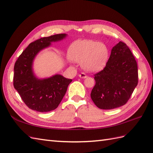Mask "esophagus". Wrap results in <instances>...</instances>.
<instances>
[{
	"label": "esophagus",
	"instance_id": "1",
	"mask_svg": "<svg viewBox=\"0 0 153 153\" xmlns=\"http://www.w3.org/2000/svg\"><path fill=\"white\" fill-rule=\"evenodd\" d=\"M79 77H80V78H82V79H85V78L87 77V76H86V74H85V73H81L79 74Z\"/></svg>",
	"mask_w": 153,
	"mask_h": 153
}]
</instances>
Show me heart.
<instances>
[{"instance_id":"1","label":"heart","mask_w":153,"mask_h":153,"mask_svg":"<svg viewBox=\"0 0 153 153\" xmlns=\"http://www.w3.org/2000/svg\"><path fill=\"white\" fill-rule=\"evenodd\" d=\"M69 58L81 62L82 68L88 72L99 71L105 68L109 58V50L105 44L91 40H77L70 45Z\"/></svg>"}]
</instances>
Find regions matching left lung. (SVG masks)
Returning a JSON list of instances; mask_svg holds the SVG:
<instances>
[{"mask_svg": "<svg viewBox=\"0 0 153 153\" xmlns=\"http://www.w3.org/2000/svg\"><path fill=\"white\" fill-rule=\"evenodd\" d=\"M94 76L91 98L99 108L111 110L125 105L138 82L137 62L128 46L122 42L115 45L105 68Z\"/></svg>", "mask_w": 153, "mask_h": 153, "instance_id": "obj_1", "label": "left lung"}]
</instances>
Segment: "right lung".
<instances>
[{
    "mask_svg": "<svg viewBox=\"0 0 153 153\" xmlns=\"http://www.w3.org/2000/svg\"><path fill=\"white\" fill-rule=\"evenodd\" d=\"M66 33L42 38L25 48L14 65L13 86L29 108L39 112L55 110L64 97L71 79L56 74L39 79L33 71V62L41 51L65 39Z\"/></svg>",
    "mask_w": 153,
    "mask_h": 153,
    "instance_id": "1",
    "label": "right lung"
}]
</instances>
